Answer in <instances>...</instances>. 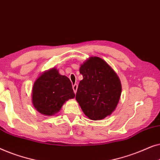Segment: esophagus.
I'll use <instances>...</instances> for the list:
<instances>
[{
	"label": "esophagus",
	"mask_w": 160,
	"mask_h": 160,
	"mask_svg": "<svg viewBox=\"0 0 160 160\" xmlns=\"http://www.w3.org/2000/svg\"><path fill=\"white\" fill-rule=\"evenodd\" d=\"M77 89H78V84H75L73 86V91H74V92L75 93H76V91H77Z\"/></svg>",
	"instance_id": "obj_1"
}]
</instances>
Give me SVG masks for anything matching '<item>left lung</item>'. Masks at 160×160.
I'll return each instance as SVG.
<instances>
[{
	"mask_svg": "<svg viewBox=\"0 0 160 160\" xmlns=\"http://www.w3.org/2000/svg\"><path fill=\"white\" fill-rule=\"evenodd\" d=\"M80 81L76 99L84 114L92 120H100L115 110L122 93L117 74L102 59L91 57L81 65Z\"/></svg>",
	"mask_w": 160,
	"mask_h": 160,
	"instance_id": "1",
	"label": "left lung"
}]
</instances>
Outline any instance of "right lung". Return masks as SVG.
<instances>
[{
    "mask_svg": "<svg viewBox=\"0 0 160 160\" xmlns=\"http://www.w3.org/2000/svg\"><path fill=\"white\" fill-rule=\"evenodd\" d=\"M74 97L71 81L67 76L60 75L54 68L41 74L32 87V104L43 115L55 114L65 101Z\"/></svg>",
    "mask_w": 160,
    "mask_h": 160,
    "instance_id": "add662e5",
    "label": "right lung"
}]
</instances>
